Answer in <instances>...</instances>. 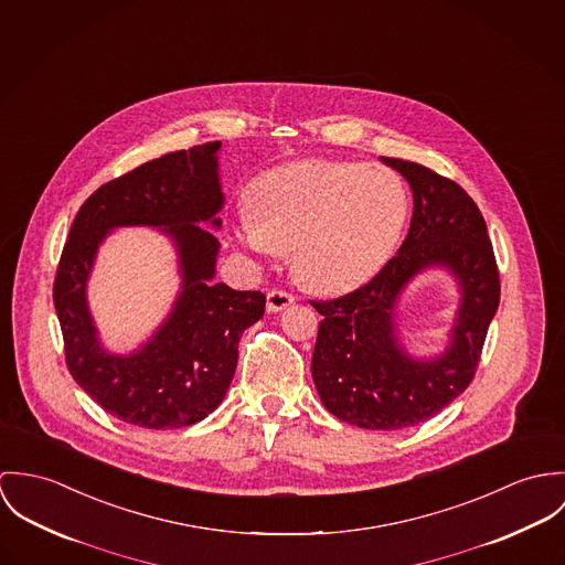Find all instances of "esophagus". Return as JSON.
Listing matches in <instances>:
<instances>
[{
    "label": "esophagus",
    "mask_w": 565,
    "mask_h": 565,
    "mask_svg": "<svg viewBox=\"0 0 565 565\" xmlns=\"http://www.w3.org/2000/svg\"><path fill=\"white\" fill-rule=\"evenodd\" d=\"M292 303H295V297L290 292H286V290H270L266 295V310L268 312H281L288 306H292Z\"/></svg>",
    "instance_id": "esophagus-1"
}]
</instances>
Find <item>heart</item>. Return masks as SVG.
<instances>
[{
  "label": "heart",
  "mask_w": 565,
  "mask_h": 565,
  "mask_svg": "<svg viewBox=\"0 0 565 565\" xmlns=\"http://www.w3.org/2000/svg\"><path fill=\"white\" fill-rule=\"evenodd\" d=\"M409 214L403 180L383 167L299 160L268 171L253 190L238 241L259 255L292 252V270L316 292H344L394 252Z\"/></svg>",
  "instance_id": "heart-1"
}]
</instances>
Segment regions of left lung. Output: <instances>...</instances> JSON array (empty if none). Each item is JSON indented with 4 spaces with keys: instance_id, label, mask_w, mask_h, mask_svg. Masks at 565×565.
Masks as SVG:
<instances>
[{
    "instance_id": "8db88e82",
    "label": "left lung",
    "mask_w": 565,
    "mask_h": 565,
    "mask_svg": "<svg viewBox=\"0 0 565 565\" xmlns=\"http://www.w3.org/2000/svg\"><path fill=\"white\" fill-rule=\"evenodd\" d=\"M381 160L412 189V225L398 253L369 284L331 301H310L322 316L312 376L335 418L396 431L429 420L470 385L499 310L501 281L486 221L470 194L423 164ZM431 265L458 279L462 299L447 351L416 361L397 342L393 310L404 286Z\"/></svg>"
}]
</instances>
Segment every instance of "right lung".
Here are the masks:
<instances>
[{
    "instance_id": "obj_1",
    "label": "right lung",
    "mask_w": 565,
    "mask_h": 565,
    "mask_svg": "<svg viewBox=\"0 0 565 565\" xmlns=\"http://www.w3.org/2000/svg\"><path fill=\"white\" fill-rule=\"evenodd\" d=\"M221 142L149 160L95 190L64 243L54 306L66 369L110 416L145 429H180L203 420L225 398L238 342L264 316L266 297L214 284L218 241L199 225L221 227ZM117 226H158L174 241L183 290L159 331L129 356L106 352L85 301L94 255Z\"/></svg>"
}]
</instances>
